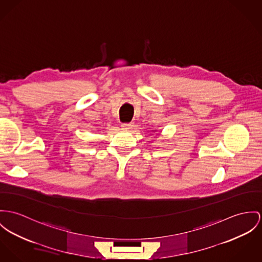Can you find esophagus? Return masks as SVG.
I'll return each mask as SVG.
<instances>
[{"label":"esophagus","instance_id":"34e87169","mask_svg":"<svg viewBox=\"0 0 262 262\" xmlns=\"http://www.w3.org/2000/svg\"><path fill=\"white\" fill-rule=\"evenodd\" d=\"M134 123L133 122H125V123H121V128L123 129H130L133 128Z\"/></svg>","mask_w":262,"mask_h":262}]
</instances>
